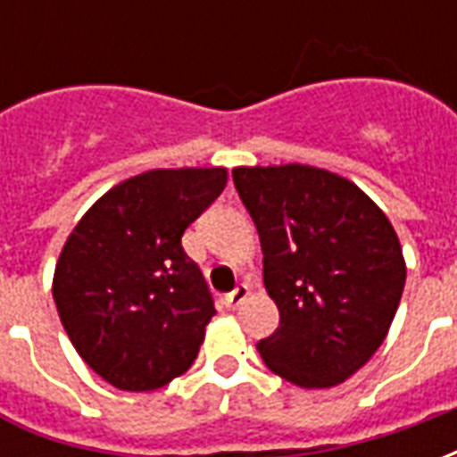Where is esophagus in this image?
Returning <instances> with one entry per match:
<instances>
[{
    "instance_id": "obj_1",
    "label": "esophagus",
    "mask_w": 457,
    "mask_h": 457,
    "mask_svg": "<svg viewBox=\"0 0 457 457\" xmlns=\"http://www.w3.org/2000/svg\"><path fill=\"white\" fill-rule=\"evenodd\" d=\"M247 296H249V284H239L235 291H229L228 296H225V306L237 308Z\"/></svg>"
}]
</instances>
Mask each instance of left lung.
Returning a JSON list of instances; mask_svg holds the SVG:
<instances>
[{"label": "left lung", "mask_w": 457, "mask_h": 457, "mask_svg": "<svg viewBox=\"0 0 457 457\" xmlns=\"http://www.w3.org/2000/svg\"><path fill=\"white\" fill-rule=\"evenodd\" d=\"M239 198L264 252L278 308L257 350L269 370L326 389L362 367L389 333L406 264L392 222L354 183L316 166H239Z\"/></svg>", "instance_id": "1"}]
</instances>
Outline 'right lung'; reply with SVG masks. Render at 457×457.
<instances>
[{
    "label": "right lung",
    "instance_id": "add662e5",
    "mask_svg": "<svg viewBox=\"0 0 457 457\" xmlns=\"http://www.w3.org/2000/svg\"><path fill=\"white\" fill-rule=\"evenodd\" d=\"M228 169H156L107 190L75 225L54 274L71 343L124 392H151L198 357L215 303L180 237Z\"/></svg>",
    "mask_w": 457,
    "mask_h": 457
}]
</instances>
